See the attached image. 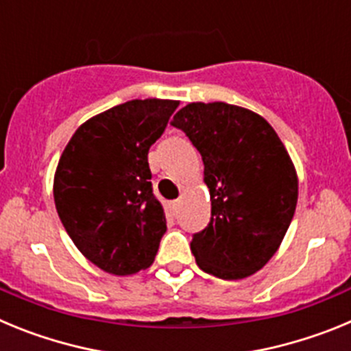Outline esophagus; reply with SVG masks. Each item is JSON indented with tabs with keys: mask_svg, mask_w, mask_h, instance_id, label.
<instances>
[{
	"mask_svg": "<svg viewBox=\"0 0 351 351\" xmlns=\"http://www.w3.org/2000/svg\"><path fill=\"white\" fill-rule=\"evenodd\" d=\"M179 204H181V200H172V202H169V207L170 210H172V214H178Z\"/></svg>",
	"mask_w": 351,
	"mask_h": 351,
	"instance_id": "esophagus-1",
	"label": "esophagus"
}]
</instances>
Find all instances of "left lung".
I'll use <instances>...</instances> for the list:
<instances>
[{
  "instance_id": "obj_1",
  "label": "left lung",
  "mask_w": 351,
  "mask_h": 351,
  "mask_svg": "<svg viewBox=\"0 0 351 351\" xmlns=\"http://www.w3.org/2000/svg\"><path fill=\"white\" fill-rule=\"evenodd\" d=\"M202 154L210 221L191 239L197 265L243 280L272 258L295 213L299 181L267 121L237 105L188 104L170 123Z\"/></svg>"
}]
</instances>
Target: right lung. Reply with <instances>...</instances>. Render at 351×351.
I'll return each instance as SVG.
<instances>
[{"label": "right lung", "mask_w": 351, "mask_h": 351, "mask_svg": "<svg viewBox=\"0 0 351 351\" xmlns=\"http://www.w3.org/2000/svg\"><path fill=\"white\" fill-rule=\"evenodd\" d=\"M178 105L158 98L116 105L80 125L61 154L56 209L77 250L108 274L147 269L167 232L147 153Z\"/></svg>", "instance_id": "add662e5"}]
</instances>
